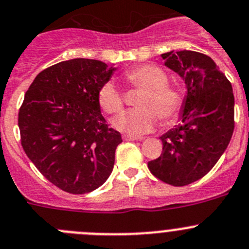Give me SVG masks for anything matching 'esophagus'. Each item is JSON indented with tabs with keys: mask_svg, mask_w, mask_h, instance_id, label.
<instances>
[{
	"mask_svg": "<svg viewBox=\"0 0 249 249\" xmlns=\"http://www.w3.org/2000/svg\"><path fill=\"white\" fill-rule=\"evenodd\" d=\"M124 140L135 141V140H142V138H139V136H132V135H124Z\"/></svg>",
	"mask_w": 249,
	"mask_h": 249,
	"instance_id": "34e87169",
	"label": "esophagus"
}]
</instances>
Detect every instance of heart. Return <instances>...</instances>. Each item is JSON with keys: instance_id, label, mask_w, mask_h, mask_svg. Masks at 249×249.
<instances>
[{"instance_id": "heart-1", "label": "heart", "mask_w": 249, "mask_h": 249, "mask_svg": "<svg viewBox=\"0 0 249 249\" xmlns=\"http://www.w3.org/2000/svg\"><path fill=\"white\" fill-rule=\"evenodd\" d=\"M130 87L142 89L138 101L140 109L127 111L115 118L114 126L132 136L152 131L163 120L166 124L176 122L183 109L182 93L168 85L166 72L155 65H140L127 70L123 76ZM98 103L106 113L118 114L124 109V96L113 82H106L98 90Z\"/></svg>"}]
</instances>
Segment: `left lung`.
I'll use <instances>...</instances> for the list:
<instances>
[{"label": "left lung", "instance_id": "left-lung-1", "mask_svg": "<svg viewBox=\"0 0 249 249\" xmlns=\"http://www.w3.org/2000/svg\"><path fill=\"white\" fill-rule=\"evenodd\" d=\"M161 57L184 81L187 94L178 125L160 138L163 153L147 166L162 182L183 187L203 178L229 146L234 97L230 81L208 55L172 50Z\"/></svg>", "mask_w": 249, "mask_h": 249}]
</instances>
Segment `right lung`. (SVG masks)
I'll use <instances>...</instances> for the list:
<instances>
[{
    "label": "right lung",
    "instance_id": "1",
    "mask_svg": "<svg viewBox=\"0 0 249 249\" xmlns=\"http://www.w3.org/2000/svg\"><path fill=\"white\" fill-rule=\"evenodd\" d=\"M115 67L71 59L43 70L18 113L24 152L44 177L71 194H86L109 178L123 142L101 113L98 90Z\"/></svg>",
    "mask_w": 249,
    "mask_h": 249
}]
</instances>
